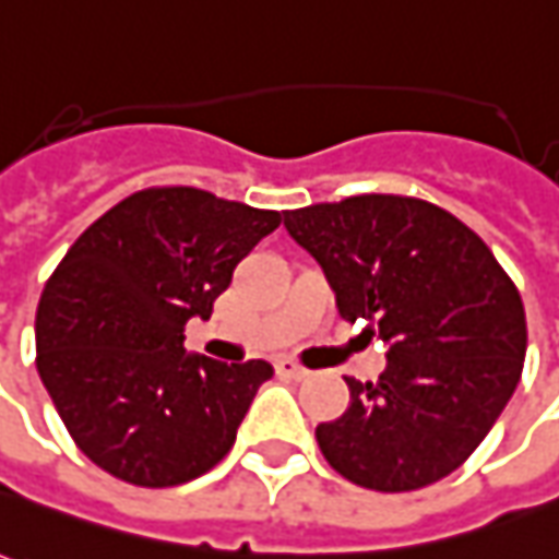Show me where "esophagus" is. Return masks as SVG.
<instances>
[{"instance_id": "1", "label": "esophagus", "mask_w": 559, "mask_h": 559, "mask_svg": "<svg viewBox=\"0 0 559 559\" xmlns=\"http://www.w3.org/2000/svg\"><path fill=\"white\" fill-rule=\"evenodd\" d=\"M275 370H278V376H284V379H306V376H309V370H302V367L290 358H281L278 364H275Z\"/></svg>"}]
</instances>
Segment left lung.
I'll use <instances>...</instances> for the list:
<instances>
[{
  "label": "left lung",
  "instance_id": "left-lung-1",
  "mask_svg": "<svg viewBox=\"0 0 559 559\" xmlns=\"http://www.w3.org/2000/svg\"><path fill=\"white\" fill-rule=\"evenodd\" d=\"M324 269L345 321L389 348L376 382L314 438L330 468L376 492L453 474L496 425L526 358V311L492 250L450 211L407 195H352L284 211ZM360 333V336H364Z\"/></svg>",
  "mask_w": 559,
  "mask_h": 559
}]
</instances>
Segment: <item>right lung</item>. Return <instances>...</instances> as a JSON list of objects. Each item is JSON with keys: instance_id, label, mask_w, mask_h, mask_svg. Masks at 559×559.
Segmentation results:
<instances>
[{"instance_id": "add662e5", "label": "right lung", "mask_w": 559, "mask_h": 559, "mask_svg": "<svg viewBox=\"0 0 559 559\" xmlns=\"http://www.w3.org/2000/svg\"><path fill=\"white\" fill-rule=\"evenodd\" d=\"M281 226L192 186L134 192L75 238L41 290L36 370L75 447L124 484L195 480L229 453L272 364L186 355L235 265Z\"/></svg>"}]
</instances>
